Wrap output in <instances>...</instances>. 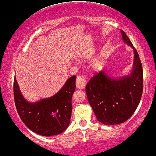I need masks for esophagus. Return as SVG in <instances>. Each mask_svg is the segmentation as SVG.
I'll use <instances>...</instances> for the list:
<instances>
[{"label":"esophagus","instance_id":"34e87169","mask_svg":"<svg viewBox=\"0 0 156 156\" xmlns=\"http://www.w3.org/2000/svg\"><path fill=\"white\" fill-rule=\"evenodd\" d=\"M86 83H87V80H86V77L83 75H80L79 74L76 76V87L77 89H82L85 87Z\"/></svg>","mask_w":156,"mask_h":156}]
</instances>
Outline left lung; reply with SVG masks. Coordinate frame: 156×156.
<instances>
[{"label": "left lung", "instance_id": "8db88e82", "mask_svg": "<svg viewBox=\"0 0 156 156\" xmlns=\"http://www.w3.org/2000/svg\"><path fill=\"white\" fill-rule=\"evenodd\" d=\"M121 32L124 41L134 50L132 73L129 76L115 80L102 69L86 86L89 104L97 119L103 125H117L129 119L138 107L143 93V68L139 54L125 31Z\"/></svg>", "mask_w": 156, "mask_h": 156}]
</instances>
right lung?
Listing matches in <instances>:
<instances>
[{"label": "right lung", "instance_id": "add662e5", "mask_svg": "<svg viewBox=\"0 0 156 156\" xmlns=\"http://www.w3.org/2000/svg\"><path fill=\"white\" fill-rule=\"evenodd\" d=\"M76 76H72L51 98L34 103L27 101L20 93L16 79L13 91L18 114L29 129L44 136L59 134L68 127L71 119L72 98L76 89Z\"/></svg>", "mask_w": 156, "mask_h": 156}]
</instances>
